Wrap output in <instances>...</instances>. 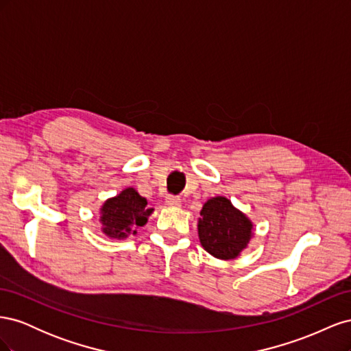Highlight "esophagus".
I'll return each instance as SVG.
<instances>
[{"instance_id": "esophagus-1", "label": "esophagus", "mask_w": 351, "mask_h": 351, "mask_svg": "<svg viewBox=\"0 0 351 351\" xmlns=\"http://www.w3.org/2000/svg\"><path fill=\"white\" fill-rule=\"evenodd\" d=\"M165 202L168 206H180V204H182V199H180L178 196H174V195H168Z\"/></svg>"}]
</instances>
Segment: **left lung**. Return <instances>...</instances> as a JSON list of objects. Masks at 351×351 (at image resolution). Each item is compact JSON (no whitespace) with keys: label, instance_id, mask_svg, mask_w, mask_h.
Segmentation results:
<instances>
[{"label":"left lung","instance_id":"1","mask_svg":"<svg viewBox=\"0 0 351 351\" xmlns=\"http://www.w3.org/2000/svg\"><path fill=\"white\" fill-rule=\"evenodd\" d=\"M252 222L231 205L227 197L209 199L200 210L199 240L204 249L218 259H234L247 247Z\"/></svg>","mask_w":351,"mask_h":351}]
</instances>
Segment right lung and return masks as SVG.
<instances>
[{
    "mask_svg": "<svg viewBox=\"0 0 351 351\" xmlns=\"http://www.w3.org/2000/svg\"><path fill=\"white\" fill-rule=\"evenodd\" d=\"M147 200L133 187L123 190L120 195L108 199L101 208L102 231L111 239H125L137 227H143L152 214Z\"/></svg>",
    "mask_w": 351,
    "mask_h": 351,
    "instance_id": "obj_1",
    "label": "right lung"
}]
</instances>
